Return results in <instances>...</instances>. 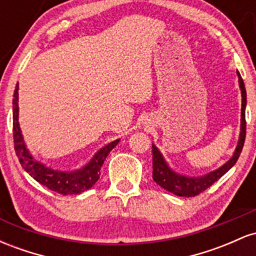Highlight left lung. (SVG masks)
Masks as SVG:
<instances>
[{
  "label": "left lung",
  "instance_id": "8db88e82",
  "mask_svg": "<svg viewBox=\"0 0 256 256\" xmlns=\"http://www.w3.org/2000/svg\"><path fill=\"white\" fill-rule=\"evenodd\" d=\"M238 76V83L242 92V110H240V140L237 143L236 150L228 162H225L222 167H219L216 171L207 173V174L201 176V177H186V176L178 174L170 168L167 162L164 158L162 154L158 152V149L152 144V179L161 188L167 190V192L174 194L177 196H183V198H192V196L198 195L204 192L206 189L213 185L222 178L228 170L231 168L238 160L240 152H242L243 146L246 140V86L243 83V79L240 77V72L237 71Z\"/></svg>",
  "mask_w": 256,
  "mask_h": 256
}]
</instances>
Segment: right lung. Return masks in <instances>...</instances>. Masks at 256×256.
<instances>
[{
	"instance_id": "1",
	"label": "right lung",
	"mask_w": 256,
	"mask_h": 256,
	"mask_svg": "<svg viewBox=\"0 0 256 256\" xmlns=\"http://www.w3.org/2000/svg\"><path fill=\"white\" fill-rule=\"evenodd\" d=\"M18 90L19 85L16 86L13 98V138H14V149H16V156L22 164V168L25 170L32 178H34L40 184L44 185L52 192L61 194V195H77L84 192L85 190L90 189L96 182L98 180L101 174V167L104 165L106 158L108 156L112 149L119 143V140L108 143L104 148L94 155L90 162L85 165L83 168L76 170L72 172H61L49 168L43 164L38 162L30 154L26 148V144L22 138V130H20L19 122V104H18Z\"/></svg>"
}]
</instances>
